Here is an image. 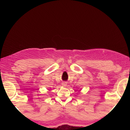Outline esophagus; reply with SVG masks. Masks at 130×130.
<instances>
[{
  "label": "esophagus",
  "instance_id": "1",
  "mask_svg": "<svg viewBox=\"0 0 130 130\" xmlns=\"http://www.w3.org/2000/svg\"><path fill=\"white\" fill-rule=\"evenodd\" d=\"M67 83L66 82H63V83L62 84V86H63V87H66V86H67Z\"/></svg>",
  "mask_w": 130,
  "mask_h": 130
}]
</instances>
